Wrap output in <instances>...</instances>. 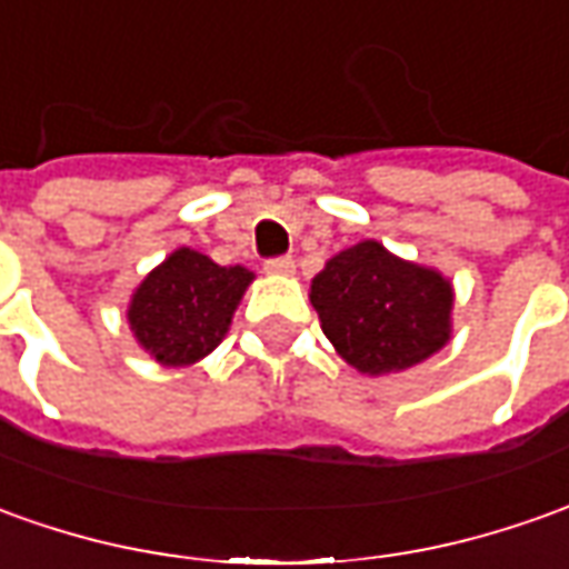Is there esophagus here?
Returning a JSON list of instances; mask_svg holds the SVG:
<instances>
[{"instance_id":"34e87169","label":"esophagus","mask_w":569,"mask_h":569,"mask_svg":"<svg viewBox=\"0 0 569 569\" xmlns=\"http://www.w3.org/2000/svg\"><path fill=\"white\" fill-rule=\"evenodd\" d=\"M262 269H266L269 276H291L293 260H291V257H276V260L262 262Z\"/></svg>"}]
</instances>
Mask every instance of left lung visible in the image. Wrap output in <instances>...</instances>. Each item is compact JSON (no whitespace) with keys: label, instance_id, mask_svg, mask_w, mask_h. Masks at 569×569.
Listing matches in <instances>:
<instances>
[{"label":"left lung","instance_id":"obj_1","mask_svg":"<svg viewBox=\"0 0 569 569\" xmlns=\"http://www.w3.org/2000/svg\"><path fill=\"white\" fill-rule=\"evenodd\" d=\"M309 300L325 337L362 375L406 371L452 337L449 278L399 260L378 241H359L325 262Z\"/></svg>","mask_w":569,"mask_h":569}]
</instances>
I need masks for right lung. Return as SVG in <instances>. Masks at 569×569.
Returning <instances> with one entry per match:
<instances>
[{
    "instance_id": "obj_1",
    "label": "right lung",
    "mask_w": 569,
    "mask_h": 569,
    "mask_svg": "<svg viewBox=\"0 0 569 569\" xmlns=\"http://www.w3.org/2000/svg\"><path fill=\"white\" fill-rule=\"evenodd\" d=\"M253 272L219 266L191 247L172 250L129 300L127 319L160 366H194L219 347Z\"/></svg>"
}]
</instances>
